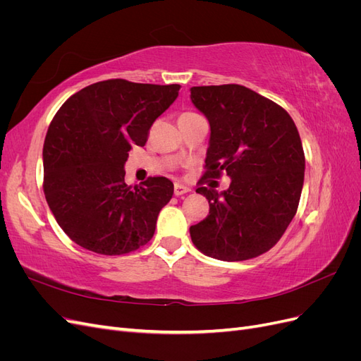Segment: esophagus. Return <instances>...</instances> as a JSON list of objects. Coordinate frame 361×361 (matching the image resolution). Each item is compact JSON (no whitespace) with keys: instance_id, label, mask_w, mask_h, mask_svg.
<instances>
[{"instance_id":"esophagus-1","label":"esophagus","mask_w":361,"mask_h":361,"mask_svg":"<svg viewBox=\"0 0 361 361\" xmlns=\"http://www.w3.org/2000/svg\"><path fill=\"white\" fill-rule=\"evenodd\" d=\"M190 191H191L190 187H185L182 183H174V195H183Z\"/></svg>"}]
</instances>
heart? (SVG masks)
Masks as SVG:
<instances>
[{
	"mask_svg": "<svg viewBox=\"0 0 361 361\" xmlns=\"http://www.w3.org/2000/svg\"><path fill=\"white\" fill-rule=\"evenodd\" d=\"M187 114H190V113H187Z\"/></svg>",
	"mask_w": 361,
	"mask_h": 361,
	"instance_id": "b5f03b06",
	"label": "heart"
}]
</instances>
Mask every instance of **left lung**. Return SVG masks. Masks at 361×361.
<instances>
[{"instance_id":"left-lung-1","label":"left lung","mask_w":361,"mask_h":361,"mask_svg":"<svg viewBox=\"0 0 361 361\" xmlns=\"http://www.w3.org/2000/svg\"><path fill=\"white\" fill-rule=\"evenodd\" d=\"M191 101L211 125L203 178L232 179L221 194L195 191L209 200V215L190 227L192 244L227 262L264 255L298 209L305 166L298 129L285 108L239 84L191 87Z\"/></svg>"}]
</instances>
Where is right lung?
<instances>
[{
  "label": "right lung",
  "instance_id": "right-lung-1",
  "mask_svg": "<svg viewBox=\"0 0 361 361\" xmlns=\"http://www.w3.org/2000/svg\"><path fill=\"white\" fill-rule=\"evenodd\" d=\"M179 84L106 80L72 94L54 116L43 145V192L73 243L120 256L146 245L173 195L164 176L126 185L125 162L179 94Z\"/></svg>",
  "mask_w": 361,
  "mask_h": 361
}]
</instances>
